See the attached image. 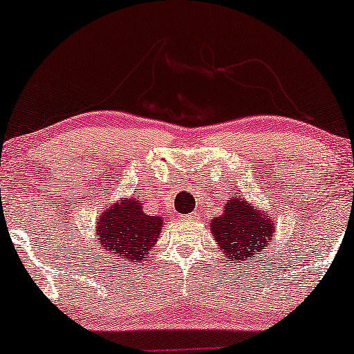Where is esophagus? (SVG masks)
Masks as SVG:
<instances>
[{
  "label": "esophagus",
  "mask_w": 354,
  "mask_h": 354,
  "mask_svg": "<svg viewBox=\"0 0 354 354\" xmlns=\"http://www.w3.org/2000/svg\"><path fill=\"white\" fill-rule=\"evenodd\" d=\"M185 218L188 219V221H196V219H198V214H196V212H193V214H188V216H185Z\"/></svg>",
  "instance_id": "esophagus-1"
}]
</instances>
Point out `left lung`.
<instances>
[{
  "label": "left lung",
  "instance_id": "obj_1",
  "mask_svg": "<svg viewBox=\"0 0 354 354\" xmlns=\"http://www.w3.org/2000/svg\"><path fill=\"white\" fill-rule=\"evenodd\" d=\"M209 229L225 257L250 263L270 245L277 224L261 207H254L241 196H231L223 216L212 219Z\"/></svg>",
  "mask_w": 354,
  "mask_h": 354
}]
</instances>
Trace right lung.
<instances>
[{
  "label": "right lung",
  "mask_w": 354,
  "mask_h": 354,
  "mask_svg": "<svg viewBox=\"0 0 354 354\" xmlns=\"http://www.w3.org/2000/svg\"><path fill=\"white\" fill-rule=\"evenodd\" d=\"M163 219L148 216L142 203L133 198L115 201L97 219V237L110 257L123 259L131 266H142L145 255L158 241Z\"/></svg>",
  "instance_id": "right-lung-1"
}]
</instances>
